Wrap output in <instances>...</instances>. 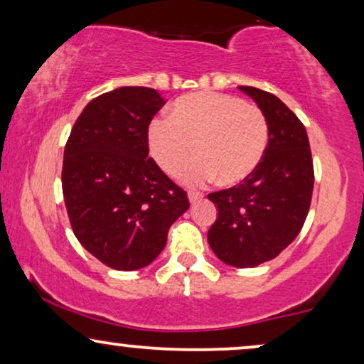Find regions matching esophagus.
I'll return each mask as SVG.
<instances>
[{"label": "esophagus", "mask_w": 364, "mask_h": 364, "mask_svg": "<svg viewBox=\"0 0 364 364\" xmlns=\"http://www.w3.org/2000/svg\"><path fill=\"white\" fill-rule=\"evenodd\" d=\"M203 198V193L202 192H197V191H188V200H191L192 205H196L198 200H202Z\"/></svg>", "instance_id": "esophagus-1"}]
</instances>
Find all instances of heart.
<instances>
[{"label":"heart","instance_id":"1","mask_svg":"<svg viewBox=\"0 0 364 364\" xmlns=\"http://www.w3.org/2000/svg\"><path fill=\"white\" fill-rule=\"evenodd\" d=\"M268 137L260 107L210 91L177 99L172 116L152 119L147 131L151 156L167 176H178L196 151L198 161L182 176L192 186L215 177L222 186L247 181L265 156Z\"/></svg>","mask_w":364,"mask_h":364}]
</instances>
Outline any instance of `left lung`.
<instances>
[{"instance_id": "8db88e82", "label": "left lung", "mask_w": 364, "mask_h": 364, "mask_svg": "<svg viewBox=\"0 0 364 364\" xmlns=\"http://www.w3.org/2000/svg\"><path fill=\"white\" fill-rule=\"evenodd\" d=\"M238 89L265 112L270 137L260 166L247 181L207 196L218 208L207 238L223 263L248 268L280 255L300 233L315 172L306 129L295 112L262 89Z\"/></svg>"}]
</instances>
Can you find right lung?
Segmentation results:
<instances>
[{
	"instance_id": "right-lung-1",
	"label": "right lung",
	"mask_w": 364,
	"mask_h": 364,
	"mask_svg": "<svg viewBox=\"0 0 364 364\" xmlns=\"http://www.w3.org/2000/svg\"><path fill=\"white\" fill-rule=\"evenodd\" d=\"M164 104L151 87L104 92L84 107L64 147L63 196L74 235L114 270L156 260L191 205L149 157V124Z\"/></svg>"
}]
</instances>
